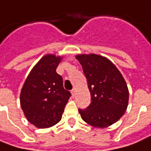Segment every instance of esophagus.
Here are the masks:
<instances>
[{"label":"esophagus","mask_w":151,"mask_h":151,"mask_svg":"<svg viewBox=\"0 0 151 151\" xmlns=\"http://www.w3.org/2000/svg\"><path fill=\"white\" fill-rule=\"evenodd\" d=\"M71 93H72V95H73V97L75 96V94H76V89H75V88H73V89H72V91H71Z\"/></svg>","instance_id":"esophagus-1"}]
</instances>
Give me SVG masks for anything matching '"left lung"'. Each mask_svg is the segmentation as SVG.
Segmentation results:
<instances>
[{"label":"left lung","mask_w":151,"mask_h":151,"mask_svg":"<svg viewBox=\"0 0 151 151\" xmlns=\"http://www.w3.org/2000/svg\"><path fill=\"white\" fill-rule=\"evenodd\" d=\"M85 74L91 94V104L78 109L81 118L95 128H106L117 122L125 113L129 103L126 82L116 66L100 55L76 56Z\"/></svg>","instance_id":"1"}]
</instances>
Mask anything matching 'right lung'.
Wrapping results in <instances>:
<instances>
[{"label": "right lung", "mask_w": 151, "mask_h": 151, "mask_svg": "<svg viewBox=\"0 0 151 151\" xmlns=\"http://www.w3.org/2000/svg\"><path fill=\"white\" fill-rule=\"evenodd\" d=\"M62 57L43 56L34 66L20 94L21 107L27 119L36 127L49 128L59 122L71 96L65 90L63 78L56 69Z\"/></svg>", "instance_id": "1"}]
</instances>
